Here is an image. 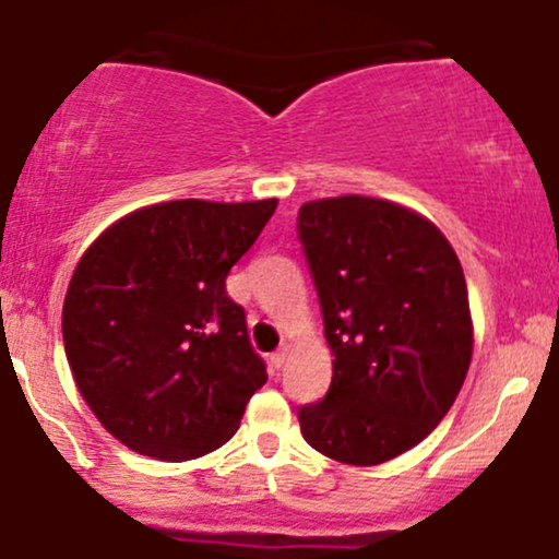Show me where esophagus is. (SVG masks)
Wrapping results in <instances>:
<instances>
[{
  "label": "esophagus",
  "mask_w": 559,
  "mask_h": 559,
  "mask_svg": "<svg viewBox=\"0 0 559 559\" xmlns=\"http://www.w3.org/2000/svg\"><path fill=\"white\" fill-rule=\"evenodd\" d=\"M286 360H288V344H284V346H281V349H278V352H275V355L271 357L273 368H284V365H286Z\"/></svg>",
  "instance_id": "obj_1"
}]
</instances>
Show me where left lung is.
<instances>
[{"label":"left lung","instance_id":"1","mask_svg":"<svg viewBox=\"0 0 559 559\" xmlns=\"http://www.w3.org/2000/svg\"><path fill=\"white\" fill-rule=\"evenodd\" d=\"M297 230L333 355L329 394L299 407L325 457L381 465L420 444L471 368L463 265L431 221L373 197L299 207Z\"/></svg>","mask_w":559,"mask_h":559}]
</instances>
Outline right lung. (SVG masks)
Listing matches in <instances>:
<instances>
[{
    "mask_svg": "<svg viewBox=\"0 0 559 559\" xmlns=\"http://www.w3.org/2000/svg\"><path fill=\"white\" fill-rule=\"evenodd\" d=\"M275 204H152L112 223L75 265L62 342L81 396L120 444L183 463L236 433L267 373L226 275Z\"/></svg>",
    "mask_w": 559,
    "mask_h": 559,
    "instance_id": "1",
    "label": "right lung"
}]
</instances>
